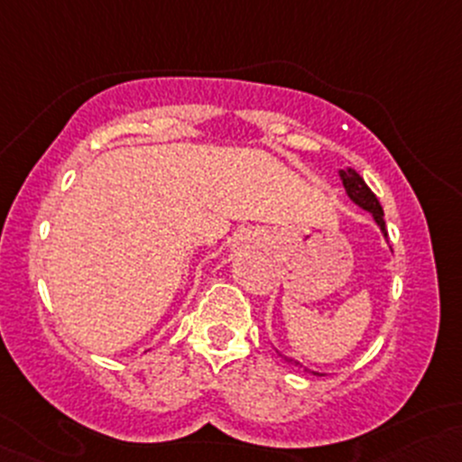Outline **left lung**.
I'll return each instance as SVG.
<instances>
[{
  "label": "left lung",
  "instance_id": "1",
  "mask_svg": "<svg viewBox=\"0 0 462 462\" xmlns=\"http://www.w3.org/2000/svg\"><path fill=\"white\" fill-rule=\"evenodd\" d=\"M339 179H342L344 183V189H346L348 199H351L353 203L357 205V208L366 209V212L374 217V221L377 223V227L382 230V235H384V239H389V235H386V223H384V212H382V205L377 201V197L374 192L369 189V185L365 183V179H362L360 174H357L353 167H346V170H339ZM283 360L288 362V365H295V366H301L300 362L292 360V357H286L283 356ZM309 371V369H306ZM313 375H321L318 371H310Z\"/></svg>",
  "mask_w": 462,
  "mask_h": 462
}]
</instances>
